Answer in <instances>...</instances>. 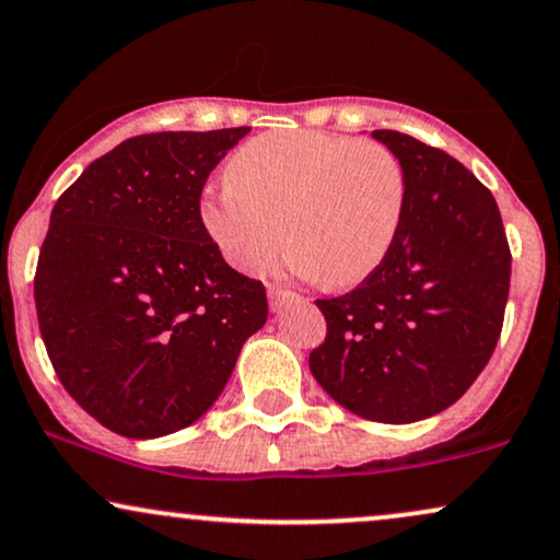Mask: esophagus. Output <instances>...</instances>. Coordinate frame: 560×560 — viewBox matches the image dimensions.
<instances>
[{
    "label": "esophagus",
    "mask_w": 560,
    "mask_h": 560,
    "mask_svg": "<svg viewBox=\"0 0 560 560\" xmlns=\"http://www.w3.org/2000/svg\"><path fill=\"white\" fill-rule=\"evenodd\" d=\"M289 300H294V292H289L284 287H268V304H271V310H281Z\"/></svg>",
    "instance_id": "esophagus-1"
}]
</instances>
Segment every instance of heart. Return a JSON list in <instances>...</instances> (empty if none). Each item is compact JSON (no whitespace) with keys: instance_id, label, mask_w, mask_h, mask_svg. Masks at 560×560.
<instances>
[{"instance_id":"b5f03b06","label":"heart","mask_w":560,"mask_h":560,"mask_svg":"<svg viewBox=\"0 0 560 560\" xmlns=\"http://www.w3.org/2000/svg\"><path fill=\"white\" fill-rule=\"evenodd\" d=\"M406 194V173L387 147L284 129L232 154L228 183L201 198L198 219L237 271H260L284 235L289 271L346 289L390 253Z\"/></svg>"}]
</instances>
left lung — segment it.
I'll list each match as a JSON object with an SVG mask.
<instances>
[{"mask_svg":"<svg viewBox=\"0 0 560 560\" xmlns=\"http://www.w3.org/2000/svg\"><path fill=\"white\" fill-rule=\"evenodd\" d=\"M406 173V211L380 268L317 300L328 323L313 377L362 419L413 423L450 408L483 372L512 276L497 198L447 152L380 129Z\"/></svg>","mask_w":560,"mask_h":560,"instance_id":"8db88e82","label":"left lung"}]
</instances>
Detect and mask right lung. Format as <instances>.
Listing matches in <instances>:
<instances>
[{
    "instance_id": "obj_1",
    "label": "right lung",
    "mask_w": 560,
    "mask_h": 560,
    "mask_svg": "<svg viewBox=\"0 0 560 560\" xmlns=\"http://www.w3.org/2000/svg\"><path fill=\"white\" fill-rule=\"evenodd\" d=\"M247 131L126 139L51 211L35 268L40 336L67 393L116 434L201 419L264 328L266 287L228 266L198 219L209 173Z\"/></svg>"
}]
</instances>
